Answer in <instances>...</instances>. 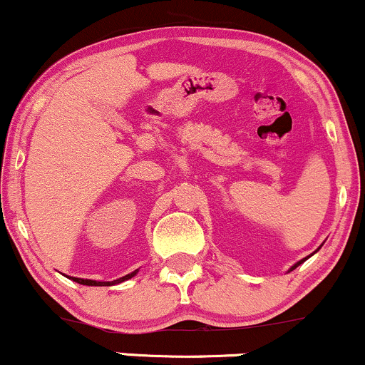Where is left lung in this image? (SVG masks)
<instances>
[{
	"label": "left lung",
	"instance_id": "8db88e82",
	"mask_svg": "<svg viewBox=\"0 0 365 365\" xmlns=\"http://www.w3.org/2000/svg\"><path fill=\"white\" fill-rule=\"evenodd\" d=\"M304 260H306V258H304ZM304 260H301V262H297V263H296V265H294V267H292V269H291V270H294V269H296V267H297V265H301V263H302V262H304Z\"/></svg>",
	"mask_w": 365,
	"mask_h": 365
}]
</instances>
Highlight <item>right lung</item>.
I'll return each mask as SVG.
<instances>
[{"instance_id": "add662e5", "label": "right lung", "mask_w": 365, "mask_h": 365, "mask_svg": "<svg viewBox=\"0 0 365 365\" xmlns=\"http://www.w3.org/2000/svg\"><path fill=\"white\" fill-rule=\"evenodd\" d=\"M135 274H138V270L133 272V274H127V275H124V277H122V279H117V280H113V282H96V280L78 279V277H73V280H74V282H78V284H83V285H110V284H118V282H124V280L130 279V277H134Z\"/></svg>"}]
</instances>
